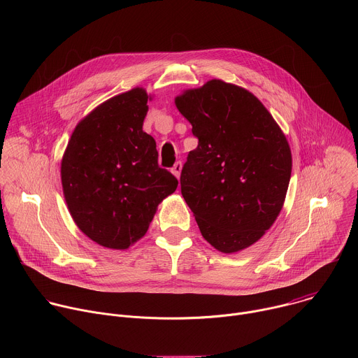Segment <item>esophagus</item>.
Masks as SVG:
<instances>
[{
    "instance_id": "esophagus-1",
    "label": "esophagus",
    "mask_w": 358,
    "mask_h": 358,
    "mask_svg": "<svg viewBox=\"0 0 358 358\" xmlns=\"http://www.w3.org/2000/svg\"><path fill=\"white\" fill-rule=\"evenodd\" d=\"M181 169H182V164H181V162H177L174 166H173V169H171V173L177 177V178H180V174H181Z\"/></svg>"
}]
</instances>
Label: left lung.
I'll list each match as a JSON object with an SVG mask.
<instances>
[{"mask_svg":"<svg viewBox=\"0 0 358 358\" xmlns=\"http://www.w3.org/2000/svg\"><path fill=\"white\" fill-rule=\"evenodd\" d=\"M198 147L181 170V194L202 236L232 253L278 218L292 174L285 134L250 92L214 79L176 97Z\"/></svg>","mask_w":358,"mask_h":358,"instance_id":"obj_1","label":"left lung"}]
</instances>
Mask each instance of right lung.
Masks as SVG:
<instances>
[{"label": "right lung", "mask_w": 358, "mask_h": 358, "mask_svg": "<svg viewBox=\"0 0 358 358\" xmlns=\"http://www.w3.org/2000/svg\"><path fill=\"white\" fill-rule=\"evenodd\" d=\"M147 93L136 87L97 106L75 129L62 159L65 199L79 229L112 249H127L148 229L177 178L159 166L143 131Z\"/></svg>", "instance_id": "right-lung-1"}]
</instances>
